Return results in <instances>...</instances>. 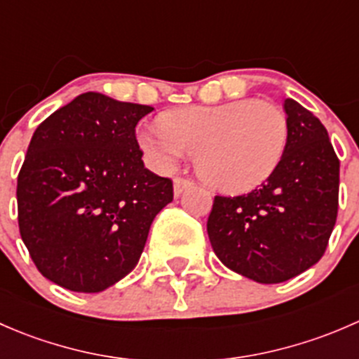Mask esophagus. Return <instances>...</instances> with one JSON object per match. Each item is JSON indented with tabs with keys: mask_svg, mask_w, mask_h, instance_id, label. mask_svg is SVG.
Segmentation results:
<instances>
[{
	"mask_svg": "<svg viewBox=\"0 0 359 359\" xmlns=\"http://www.w3.org/2000/svg\"><path fill=\"white\" fill-rule=\"evenodd\" d=\"M193 180L186 179V177H175V179H173V191H175V194L179 196L180 193H184V191H186L187 187L193 186Z\"/></svg>",
	"mask_w": 359,
	"mask_h": 359,
	"instance_id": "1",
	"label": "esophagus"
}]
</instances>
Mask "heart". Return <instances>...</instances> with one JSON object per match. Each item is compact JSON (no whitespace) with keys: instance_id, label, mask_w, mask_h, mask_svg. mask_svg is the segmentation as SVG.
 <instances>
[{"instance_id":"heart-1","label":"heart","mask_w":359,"mask_h":359,"mask_svg":"<svg viewBox=\"0 0 359 359\" xmlns=\"http://www.w3.org/2000/svg\"><path fill=\"white\" fill-rule=\"evenodd\" d=\"M287 142L285 112L255 99L175 107L159 116V125L137 132V144L154 168L170 172L194 151L201 179L224 193H247L266 182Z\"/></svg>"}]
</instances>
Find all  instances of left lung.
Returning <instances> with one entry per match:
<instances>
[{"instance_id": "8db88e82", "label": "left lung", "mask_w": 359, "mask_h": 359, "mask_svg": "<svg viewBox=\"0 0 359 359\" xmlns=\"http://www.w3.org/2000/svg\"><path fill=\"white\" fill-rule=\"evenodd\" d=\"M288 142L276 172L240 196H215L206 222L220 262L259 283H281L323 257L339 210V168L320 119L285 100Z\"/></svg>"}]
</instances>
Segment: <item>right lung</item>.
I'll use <instances>...</instances> for the list:
<instances>
[{
  "label": "right lung",
  "mask_w": 359,
  "mask_h": 359,
  "mask_svg": "<svg viewBox=\"0 0 359 359\" xmlns=\"http://www.w3.org/2000/svg\"><path fill=\"white\" fill-rule=\"evenodd\" d=\"M151 106L88 92L36 128L17 179L24 245L39 273L97 293L137 266L173 182L147 170L135 126Z\"/></svg>",
  "instance_id": "obj_1"
}]
</instances>
